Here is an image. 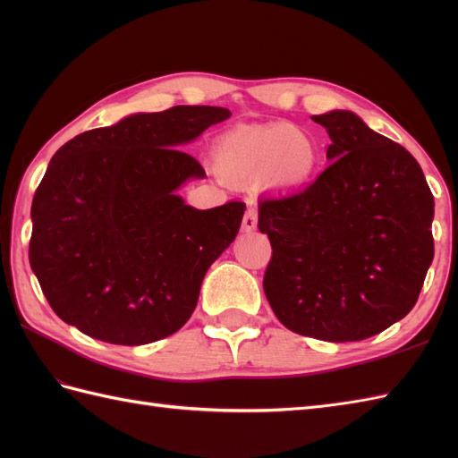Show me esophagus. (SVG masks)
Wrapping results in <instances>:
<instances>
[{
    "instance_id": "esophagus-1",
    "label": "esophagus",
    "mask_w": 458,
    "mask_h": 458,
    "mask_svg": "<svg viewBox=\"0 0 458 458\" xmlns=\"http://www.w3.org/2000/svg\"><path fill=\"white\" fill-rule=\"evenodd\" d=\"M256 228H258V212L256 208H248L244 214V220H242V230L254 232Z\"/></svg>"
}]
</instances>
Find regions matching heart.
Segmentation results:
<instances>
[{
	"label": "heart",
	"instance_id": "heart-1",
	"mask_svg": "<svg viewBox=\"0 0 458 458\" xmlns=\"http://www.w3.org/2000/svg\"><path fill=\"white\" fill-rule=\"evenodd\" d=\"M320 149L313 133L293 123L238 125L212 148L214 169L236 187L264 182L274 192L303 191L318 171Z\"/></svg>",
	"mask_w": 458,
	"mask_h": 458
}]
</instances>
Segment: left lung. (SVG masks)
<instances>
[{
	"label": "left lung",
	"mask_w": 458,
	"mask_h": 458,
	"mask_svg": "<svg viewBox=\"0 0 458 458\" xmlns=\"http://www.w3.org/2000/svg\"><path fill=\"white\" fill-rule=\"evenodd\" d=\"M328 167L303 192L259 202L271 242L264 291L297 335L350 343L382 333L417 303L433 261L435 200L413 155L360 115H313Z\"/></svg>",
	"instance_id": "obj_1"
}]
</instances>
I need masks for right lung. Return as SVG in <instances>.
<instances>
[{"label": "right lung", "mask_w": 458, "mask_h": 458, "mask_svg": "<svg viewBox=\"0 0 458 458\" xmlns=\"http://www.w3.org/2000/svg\"><path fill=\"white\" fill-rule=\"evenodd\" d=\"M228 118L218 106L138 112L53 155L31 204L29 264L66 325L140 346L191 318L246 204L189 207L177 191L207 173L181 148Z\"/></svg>", "instance_id": "1"}]
</instances>
